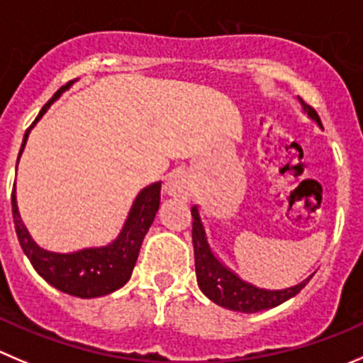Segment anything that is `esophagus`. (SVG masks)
Masks as SVG:
<instances>
[{
    "label": "esophagus",
    "instance_id": "1",
    "mask_svg": "<svg viewBox=\"0 0 363 363\" xmlns=\"http://www.w3.org/2000/svg\"><path fill=\"white\" fill-rule=\"evenodd\" d=\"M165 192L174 198H189L192 192L191 179L184 174V172H174L169 176L167 184H165Z\"/></svg>",
    "mask_w": 363,
    "mask_h": 363
}]
</instances>
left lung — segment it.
Wrapping results in <instances>:
<instances>
[{"label": "left lung", "mask_w": 363, "mask_h": 363, "mask_svg": "<svg viewBox=\"0 0 363 363\" xmlns=\"http://www.w3.org/2000/svg\"><path fill=\"white\" fill-rule=\"evenodd\" d=\"M303 110L308 113L310 119L315 121L319 126H323L319 116L315 110L310 105H306L301 98H299ZM192 244H194V260H196V276H198V285L201 289L203 294L213 301L216 305L223 306V308L233 310V312H244V313H255L260 310L274 308V306L281 305L287 299L294 298L301 289L305 287L310 278L303 279L299 285L291 289H283V291H265V289H258L251 283L244 281L233 271L226 267L219 258L213 255L212 247H210L208 239H206L205 226L199 217L198 206H192Z\"/></svg>", "instance_id": "8db88e82"}]
</instances>
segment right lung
<instances>
[{"instance_id": "right-lung-1", "label": "right lung", "mask_w": 363, "mask_h": 363, "mask_svg": "<svg viewBox=\"0 0 363 363\" xmlns=\"http://www.w3.org/2000/svg\"><path fill=\"white\" fill-rule=\"evenodd\" d=\"M71 84L72 82H69L65 87L55 92L53 98L43 106L37 119L33 121L32 126L24 133L19 157L23 153L24 146H26L30 130L46 113L51 103L60 98L62 92ZM19 157H17V162H19ZM160 187L162 184L157 182V184L150 185V187L143 189L139 192V196L133 201L132 210L128 213V219L124 223L123 230H121L119 237L112 244L103 247H87V250L74 251V253H53V251H46L37 246L35 240L30 237L28 230L24 228L19 210H17L16 184H13L12 216L13 224H16L17 239H19L24 255L32 262L33 269L55 289L84 299L106 296L123 287L132 276L144 235L153 224L158 206H160Z\"/></svg>"}]
</instances>
